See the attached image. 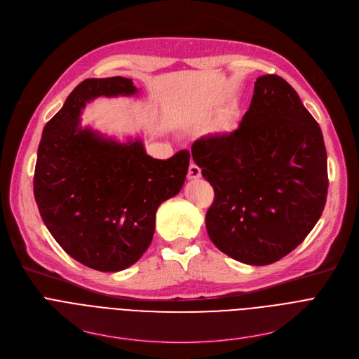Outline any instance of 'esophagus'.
<instances>
[{
    "instance_id": "obj_1",
    "label": "esophagus",
    "mask_w": 359,
    "mask_h": 359,
    "mask_svg": "<svg viewBox=\"0 0 359 359\" xmlns=\"http://www.w3.org/2000/svg\"><path fill=\"white\" fill-rule=\"evenodd\" d=\"M200 176H201L200 168H198L197 165H194V163H190L189 170H187V177H189L190 180H196V179H198Z\"/></svg>"
}]
</instances>
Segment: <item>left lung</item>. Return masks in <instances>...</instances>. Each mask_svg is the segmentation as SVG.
Segmentation results:
<instances>
[{
	"label": "left lung",
	"instance_id": "obj_1",
	"mask_svg": "<svg viewBox=\"0 0 359 359\" xmlns=\"http://www.w3.org/2000/svg\"><path fill=\"white\" fill-rule=\"evenodd\" d=\"M191 156L215 189L209 237L240 263L281 260L323 215L328 191L323 132L278 75L257 78L238 128L197 139Z\"/></svg>",
	"mask_w": 359,
	"mask_h": 359
}]
</instances>
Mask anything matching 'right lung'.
<instances>
[{
	"instance_id": "right-lung-1",
	"label": "right lung",
	"mask_w": 359,
	"mask_h": 359,
	"mask_svg": "<svg viewBox=\"0 0 359 359\" xmlns=\"http://www.w3.org/2000/svg\"><path fill=\"white\" fill-rule=\"evenodd\" d=\"M136 93L129 78L85 79L45 125L38 146L34 196L42 222L72 259L97 271H121L142 257L158 208L180 191L189 169L187 150L159 161L146 155L140 139L121 143L81 128L88 102Z\"/></svg>"
}]
</instances>
